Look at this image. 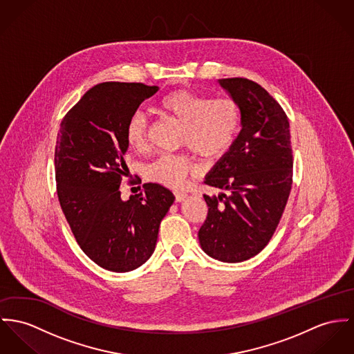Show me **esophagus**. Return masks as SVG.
<instances>
[{
    "instance_id": "34e87169",
    "label": "esophagus",
    "mask_w": 354,
    "mask_h": 354,
    "mask_svg": "<svg viewBox=\"0 0 354 354\" xmlns=\"http://www.w3.org/2000/svg\"><path fill=\"white\" fill-rule=\"evenodd\" d=\"M187 198V194L186 192H175V199L176 202H182Z\"/></svg>"
}]
</instances>
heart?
<instances>
[{"instance_id": "obj_1", "label": "heart", "mask_w": 354, "mask_h": 354, "mask_svg": "<svg viewBox=\"0 0 354 354\" xmlns=\"http://www.w3.org/2000/svg\"><path fill=\"white\" fill-rule=\"evenodd\" d=\"M165 115L182 124L179 145L187 147L206 160L223 156L233 145L240 129V108L230 98L210 100L203 94L179 88L165 94L159 102ZM149 121L141 111H135L125 127L128 145L144 151L148 145ZM147 176L167 187H182L196 165L185 153H162L147 165Z\"/></svg>"}]
</instances>
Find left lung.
<instances>
[{
  "label": "left lung",
  "mask_w": 354,
  "mask_h": 354,
  "mask_svg": "<svg viewBox=\"0 0 354 354\" xmlns=\"http://www.w3.org/2000/svg\"><path fill=\"white\" fill-rule=\"evenodd\" d=\"M237 102L241 131L214 164L205 183L219 189L203 195L209 212L198 232L201 248L223 263L245 261L270 243L292 185V149L288 118L256 82L218 80Z\"/></svg>",
  "instance_id": "left-lung-1"
}]
</instances>
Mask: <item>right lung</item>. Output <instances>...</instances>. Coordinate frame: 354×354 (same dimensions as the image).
<instances>
[{"mask_svg":"<svg viewBox=\"0 0 354 354\" xmlns=\"http://www.w3.org/2000/svg\"><path fill=\"white\" fill-rule=\"evenodd\" d=\"M158 86L105 82L91 87L62 120L55 147L62 210L82 250L101 268L129 272L153 253L175 196L158 183L122 201L128 167L125 127Z\"/></svg>","mask_w":354,"mask_h":354,"instance_id":"right-lung-1","label":"right lung"}]
</instances>
